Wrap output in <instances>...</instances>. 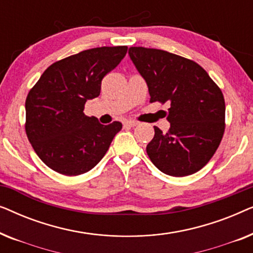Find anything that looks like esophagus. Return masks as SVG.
Returning a JSON list of instances; mask_svg holds the SVG:
<instances>
[{
  "label": "esophagus",
  "mask_w": 253,
  "mask_h": 253,
  "mask_svg": "<svg viewBox=\"0 0 253 253\" xmlns=\"http://www.w3.org/2000/svg\"><path fill=\"white\" fill-rule=\"evenodd\" d=\"M138 123H139V122H137V121L130 120V121H126V122H124V126H138Z\"/></svg>",
  "instance_id": "obj_1"
}]
</instances>
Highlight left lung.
Returning a JSON list of instances; mask_svg holds the SVG:
<instances>
[{"label":"left lung","mask_w":253,"mask_h":253,"mask_svg":"<svg viewBox=\"0 0 253 253\" xmlns=\"http://www.w3.org/2000/svg\"><path fill=\"white\" fill-rule=\"evenodd\" d=\"M129 55L143 76L151 102H170L164 133L154 126L146 146L151 161L165 174L183 177L209 162L224 132L226 105L219 86L198 63L166 50L130 47Z\"/></svg>","instance_id":"obj_1"}]
</instances>
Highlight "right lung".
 Instances as JSON below:
<instances>
[{"mask_svg":"<svg viewBox=\"0 0 253 253\" xmlns=\"http://www.w3.org/2000/svg\"><path fill=\"white\" fill-rule=\"evenodd\" d=\"M126 46L83 50L48 67L25 101V131L33 150L56 172L77 176L91 170L108 151L122 123L103 126L84 114L100 94L105 76L126 56Z\"/></svg>","mask_w":253,"mask_h":253,"instance_id":"obj_1","label":"right lung"}]
</instances>
